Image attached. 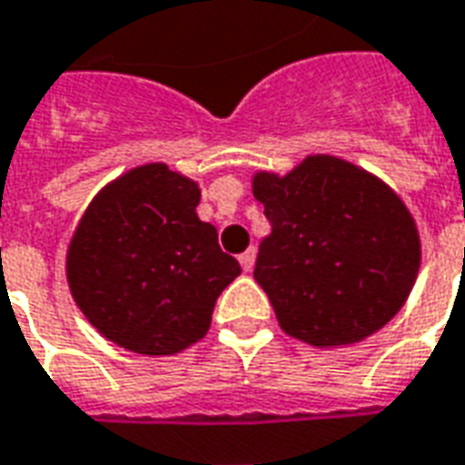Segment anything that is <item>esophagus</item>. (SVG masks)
I'll use <instances>...</instances> for the list:
<instances>
[{
    "instance_id": "esophagus-1",
    "label": "esophagus",
    "mask_w": 465,
    "mask_h": 465,
    "mask_svg": "<svg viewBox=\"0 0 465 465\" xmlns=\"http://www.w3.org/2000/svg\"><path fill=\"white\" fill-rule=\"evenodd\" d=\"M239 262H242V269L243 272H252L254 269V262H256V249L254 246H249L242 256H239Z\"/></svg>"
}]
</instances>
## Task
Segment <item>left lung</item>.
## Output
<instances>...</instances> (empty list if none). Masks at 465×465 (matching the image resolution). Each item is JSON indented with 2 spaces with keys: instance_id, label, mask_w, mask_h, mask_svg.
Instances as JSON below:
<instances>
[{
  "instance_id": "left-lung-1",
  "label": "left lung",
  "mask_w": 465,
  "mask_h": 465,
  "mask_svg": "<svg viewBox=\"0 0 465 465\" xmlns=\"http://www.w3.org/2000/svg\"><path fill=\"white\" fill-rule=\"evenodd\" d=\"M272 233L254 279L279 327L314 347L352 345L401 312L420 269V236L401 196L334 155H307L287 176L256 173Z\"/></svg>"
}]
</instances>
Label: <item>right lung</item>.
I'll return each instance as SVG.
<instances>
[{
    "instance_id": "1",
    "label": "right lung",
    "mask_w": 465,
    "mask_h": 465,
    "mask_svg": "<svg viewBox=\"0 0 465 465\" xmlns=\"http://www.w3.org/2000/svg\"><path fill=\"white\" fill-rule=\"evenodd\" d=\"M196 181L145 163L103 188L67 249V284L87 322L138 355H176L209 332L242 274L201 222Z\"/></svg>"
}]
</instances>
